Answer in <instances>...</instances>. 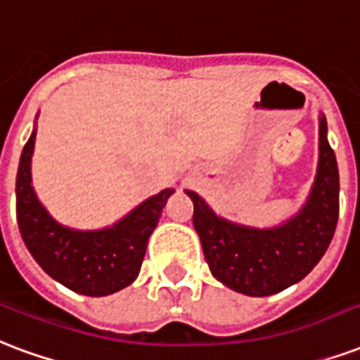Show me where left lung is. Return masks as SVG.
I'll return each instance as SVG.
<instances>
[{
	"mask_svg": "<svg viewBox=\"0 0 360 360\" xmlns=\"http://www.w3.org/2000/svg\"><path fill=\"white\" fill-rule=\"evenodd\" d=\"M326 131V118L321 116L313 188L302 210L278 227L233 223L215 214L202 196L187 191L204 257L212 275L227 288L254 297L273 295L305 278L328 250L340 215V175Z\"/></svg>",
	"mask_w": 360,
	"mask_h": 360,
	"instance_id": "obj_1",
	"label": "left lung"
}]
</instances>
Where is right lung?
Segmentation results:
<instances>
[{
	"instance_id": "obj_1",
	"label": "right lung",
	"mask_w": 360,
	"mask_h": 360,
	"mask_svg": "<svg viewBox=\"0 0 360 360\" xmlns=\"http://www.w3.org/2000/svg\"><path fill=\"white\" fill-rule=\"evenodd\" d=\"M34 141L36 129L24 145L17 173V221L32 257L51 278L78 294L101 297L129 286L139 275L148 236L158 225L173 188L146 198L112 227H65L47 214L32 187Z\"/></svg>"
}]
</instances>
